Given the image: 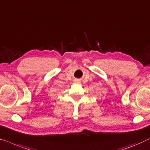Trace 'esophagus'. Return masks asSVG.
<instances>
[{
  "mask_svg": "<svg viewBox=\"0 0 150 150\" xmlns=\"http://www.w3.org/2000/svg\"><path fill=\"white\" fill-rule=\"evenodd\" d=\"M74 83H76V84H78V83H80V81L78 80H74Z\"/></svg>",
  "mask_w": 150,
  "mask_h": 150,
  "instance_id": "esophagus-1",
  "label": "esophagus"
}]
</instances>
